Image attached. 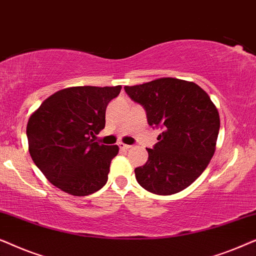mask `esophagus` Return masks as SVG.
<instances>
[{"label":"esophagus","instance_id":"34e87169","mask_svg":"<svg viewBox=\"0 0 256 256\" xmlns=\"http://www.w3.org/2000/svg\"><path fill=\"white\" fill-rule=\"evenodd\" d=\"M120 148L122 150H129L132 148V146H128V144H124V143H120Z\"/></svg>","mask_w":256,"mask_h":256}]
</instances>
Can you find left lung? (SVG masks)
I'll use <instances>...</instances> for the list:
<instances>
[{"instance_id":"8db88e82","label":"left lung","mask_w":256,"mask_h":256,"mask_svg":"<svg viewBox=\"0 0 256 256\" xmlns=\"http://www.w3.org/2000/svg\"><path fill=\"white\" fill-rule=\"evenodd\" d=\"M126 93L146 112L148 124L162 134L144 166L135 169L146 191L170 196L194 183L214 155L220 128L219 113L211 98L197 84L160 78L126 86Z\"/></svg>"}]
</instances>
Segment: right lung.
Returning <instances> with one entry per match:
<instances>
[{"label":"right lung","mask_w":256,"mask_h":256,"mask_svg":"<svg viewBox=\"0 0 256 256\" xmlns=\"http://www.w3.org/2000/svg\"><path fill=\"white\" fill-rule=\"evenodd\" d=\"M122 87L76 86L58 90L30 115L29 152L46 180L76 197L107 183L118 146L94 142L106 124V108Z\"/></svg>","instance_id":"add662e5"}]
</instances>
